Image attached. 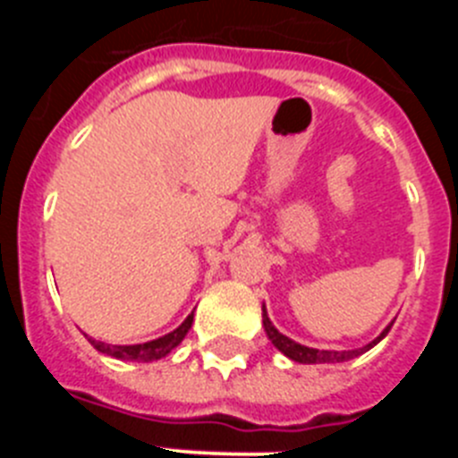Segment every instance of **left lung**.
<instances>
[{
    "label": "left lung",
    "instance_id": "left-lung-1",
    "mask_svg": "<svg viewBox=\"0 0 458 458\" xmlns=\"http://www.w3.org/2000/svg\"><path fill=\"white\" fill-rule=\"evenodd\" d=\"M261 311H264V330H266V335H268L270 342H273L275 349H277L279 353H284L289 360H293V362H301V365H326V362L330 365V362H346V360L358 358V355H362V353H367L369 349H374L376 344L386 337L387 330L392 327V323H390V326H387L386 330H383V333L374 339V342H369L367 346H362V349L321 351V349H310V346H305V344H298V342H293V339L286 337V335H282L277 327L273 326V321L268 318L266 305H261Z\"/></svg>",
    "mask_w": 458,
    "mask_h": 458
}]
</instances>
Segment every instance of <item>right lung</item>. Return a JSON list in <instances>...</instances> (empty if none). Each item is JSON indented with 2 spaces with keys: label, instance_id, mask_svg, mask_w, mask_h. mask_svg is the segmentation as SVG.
<instances>
[{
  "label": "right lung",
  "instance_id": "1",
  "mask_svg": "<svg viewBox=\"0 0 458 458\" xmlns=\"http://www.w3.org/2000/svg\"><path fill=\"white\" fill-rule=\"evenodd\" d=\"M192 318H194V311L190 314L188 318H185L183 323H181L179 327H176V330H172V333L163 335V337L151 339V342H144V344H125V346H121V344L96 342L93 337H87V339L91 342L93 349L100 351V353L112 355V358H116V360H131V362H153V360H160V358H165L167 353H172V351L176 349L181 342H183V337L188 335L190 327H192Z\"/></svg>",
  "mask_w": 458,
  "mask_h": 458
}]
</instances>
